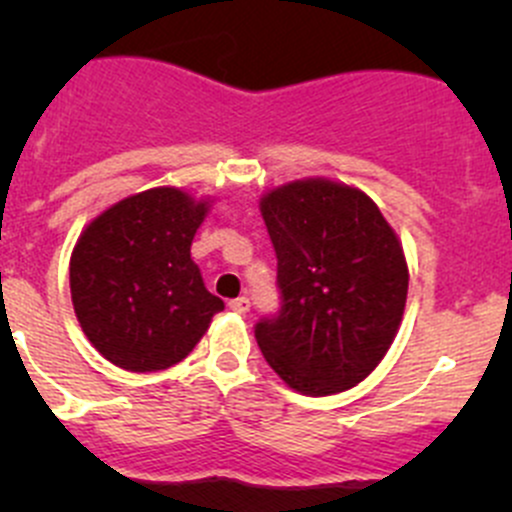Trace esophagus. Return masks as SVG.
Masks as SVG:
<instances>
[{"instance_id":"esophagus-1","label":"esophagus","mask_w":512,"mask_h":512,"mask_svg":"<svg viewBox=\"0 0 512 512\" xmlns=\"http://www.w3.org/2000/svg\"><path fill=\"white\" fill-rule=\"evenodd\" d=\"M227 307H230L232 312H237V314H245V312H250V299H247V297L230 299V304H227Z\"/></svg>"}]
</instances>
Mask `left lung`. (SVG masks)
<instances>
[{
    "mask_svg": "<svg viewBox=\"0 0 512 512\" xmlns=\"http://www.w3.org/2000/svg\"><path fill=\"white\" fill-rule=\"evenodd\" d=\"M277 255L282 307L255 327L289 386L329 396L364 381L389 352L409 292L399 237L352 185L307 178L260 200Z\"/></svg>",
    "mask_w": 512,
    "mask_h": 512,
    "instance_id": "left-lung-1",
    "label": "left lung"
}]
</instances>
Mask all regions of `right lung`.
Masks as SVG:
<instances>
[{
    "mask_svg": "<svg viewBox=\"0 0 512 512\" xmlns=\"http://www.w3.org/2000/svg\"><path fill=\"white\" fill-rule=\"evenodd\" d=\"M208 208L178 188H151L118 200L81 232L69 262L71 302L111 364L141 374L168 369L225 309L190 257Z\"/></svg>",
    "mask_w": 512,
    "mask_h": 512,
    "instance_id": "right-lung-1",
    "label": "right lung"
}]
</instances>
